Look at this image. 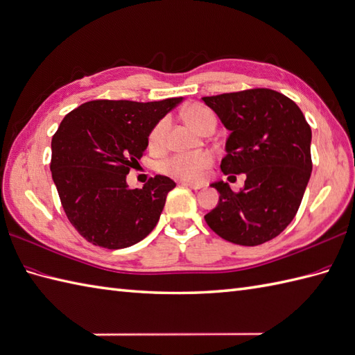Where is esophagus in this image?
I'll return each instance as SVG.
<instances>
[{
	"label": "esophagus",
	"instance_id": "34e87169",
	"mask_svg": "<svg viewBox=\"0 0 355 355\" xmlns=\"http://www.w3.org/2000/svg\"><path fill=\"white\" fill-rule=\"evenodd\" d=\"M181 184L191 187V189H193V191H198V189L202 187V184H200V183H191V181H181Z\"/></svg>",
	"mask_w": 355,
	"mask_h": 355
}]
</instances>
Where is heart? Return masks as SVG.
I'll return each instance as SVG.
<instances>
[{"label":"heart","mask_w":355,"mask_h":355,"mask_svg":"<svg viewBox=\"0 0 355 355\" xmlns=\"http://www.w3.org/2000/svg\"><path fill=\"white\" fill-rule=\"evenodd\" d=\"M184 118L196 131H200V133H202L205 127L210 125L211 122H216L215 113L202 104H192L191 107H187L184 112ZM168 127V118H162L155 123L153 130L150 131V136H148L150 148H153V150H159V148L164 145ZM213 162H215V157H213L210 153H181L171 155V157L160 162L159 168L164 174L180 180L200 181L204 178L205 172L213 166Z\"/></svg>","instance_id":"1"}]
</instances>
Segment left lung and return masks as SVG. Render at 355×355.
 <instances>
[{
	"label": "left lung",
	"instance_id": "8db88e82",
	"mask_svg": "<svg viewBox=\"0 0 355 355\" xmlns=\"http://www.w3.org/2000/svg\"><path fill=\"white\" fill-rule=\"evenodd\" d=\"M202 101L230 130L220 171L246 175L239 192L224 181L211 184L219 202L204 219L232 243H265L282 233L300 209L313 166L311 128L300 107L272 89H246Z\"/></svg>",
	"mask_w": 355,
	"mask_h": 355
}]
</instances>
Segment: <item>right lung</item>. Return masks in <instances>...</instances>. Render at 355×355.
I'll list each match as a JSON object with an SVG mask.
<instances>
[{"label": "right lung", "instance_id": "1", "mask_svg": "<svg viewBox=\"0 0 355 355\" xmlns=\"http://www.w3.org/2000/svg\"><path fill=\"white\" fill-rule=\"evenodd\" d=\"M181 100L87 101L60 122L49 169L66 216L87 242L121 250L153 232L174 180L155 175L142 189H130L125 178L153 127Z\"/></svg>", "mask_w": 355, "mask_h": 355}]
</instances>
